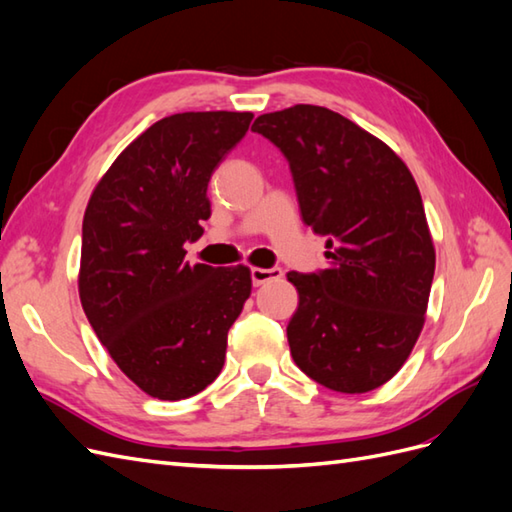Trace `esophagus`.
Wrapping results in <instances>:
<instances>
[{
	"mask_svg": "<svg viewBox=\"0 0 512 512\" xmlns=\"http://www.w3.org/2000/svg\"><path fill=\"white\" fill-rule=\"evenodd\" d=\"M280 277H282V269L280 267H271V269L254 267L252 269V284L254 286H260V284L271 282V280H280Z\"/></svg>",
	"mask_w": 512,
	"mask_h": 512,
	"instance_id": "esophagus-1",
	"label": "esophagus"
}]
</instances>
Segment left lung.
<instances>
[{
  "instance_id": "8db88e82",
  "label": "left lung",
  "mask_w": 512,
  "mask_h": 512,
  "mask_svg": "<svg viewBox=\"0 0 512 512\" xmlns=\"http://www.w3.org/2000/svg\"><path fill=\"white\" fill-rule=\"evenodd\" d=\"M252 132L284 153L303 222L327 237L329 267L288 273L292 359L331 391H374L425 324L436 252L416 181L380 138L324 106L260 115Z\"/></svg>"
}]
</instances>
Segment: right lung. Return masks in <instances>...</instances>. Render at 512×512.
<instances>
[{
  "mask_svg": "<svg viewBox=\"0 0 512 512\" xmlns=\"http://www.w3.org/2000/svg\"><path fill=\"white\" fill-rule=\"evenodd\" d=\"M252 113H177L121 151L83 218L79 294L102 346L138 389L177 401L220 376L250 269L185 262L203 235L213 170Z\"/></svg>",
  "mask_w": 512,
  "mask_h": 512,
  "instance_id": "1",
  "label": "right lung"
}]
</instances>
